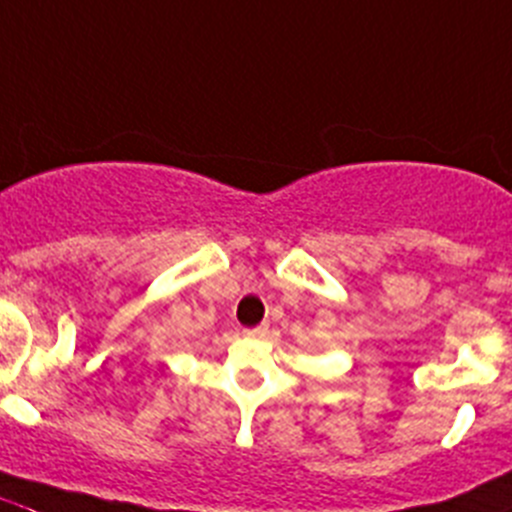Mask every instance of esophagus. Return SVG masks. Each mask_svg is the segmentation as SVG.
<instances>
[{"instance_id": "obj_1", "label": "esophagus", "mask_w": 512, "mask_h": 512, "mask_svg": "<svg viewBox=\"0 0 512 512\" xmlns=\"http://www.w3.org/2000/svg\"><path fill=\"white\" fill-rule=\"evenodd\" d=\"M245 336H250V338H265V336H267V328H265V326L245 328Z\"/></svg>"}]
</instances>
